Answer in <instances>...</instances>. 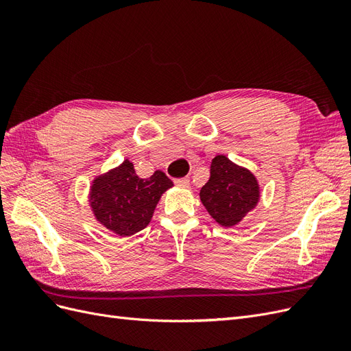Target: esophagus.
I'll list each match as a JSON object with an SVG mask.
<instances>
[{
    "mask_svg": "<svg viewBox=\"0 0 351 351\" xmlns=\"http://www.w3.org/2000/svg\"><path fill=\"white\" fill-rule=\"evenodd\" d=\"M174 183H176V186H178V187H189L190 186V178L189 177H183V178H177V180H174Z\"/></svg>",
    "mask_w": 351,
    "mask_h": 351,
    "instance_id": "1",
    "label": "esophagus"
}]
</instances>
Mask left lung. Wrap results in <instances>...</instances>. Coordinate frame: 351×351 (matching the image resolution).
<instances>
[{"mask_svg":"<svg viewBox=\"0 0 351 351\" xmlns=\"http://www.w3.org/2000/svg\"><path fill=\"white\" fill-rule=\"evenodd\" d=\"M200 200L221 227L239 226L261 199L258 178L226 155H217L210 164V177L200 189Z\"/></svg>","mask_w":351,"mask_h":351,"instance_id":"left-lung-1","label":"left lung"}]
</instances>
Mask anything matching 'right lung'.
Masks as SVG:
<instances>
[{"instance_id":"1","label":"right lung","mask_w":351,"mask_h":351,"mask_svg":"<svg viewBox=\"0 0 351 351\" xmlns=\"http://www.w3.org/2000/svg\"><path fill=\"white\" fill-rule=\"evenodd\" d=\"M174 184L165 173L149 178L136 174L129 159L105 174L95 177L89 192L92 214L114 234L129 237L149 224L159 199Z\"/></svg>"}]
</instances>
